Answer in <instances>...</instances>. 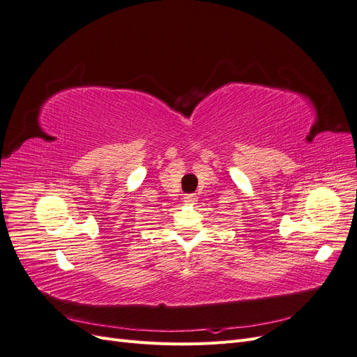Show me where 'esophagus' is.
Masks as SVG:
<instances>
[{
    "label": "esophagus",
    "mask_w": 357,
    "mask_h": 357,
    "mask_svg": "<svg viewBox=\"0 0 357 357\" xmlns=\"http://www.w3.org/2000/svg\"><path fill=\"white\" fill-rule=\"evenodd\" d=\"M185 201L188 204H195L198 201V197L195 195V193H188V195H185Z\"/></svg>",
    "instance_id": "obj_1"
}]
</instances>
